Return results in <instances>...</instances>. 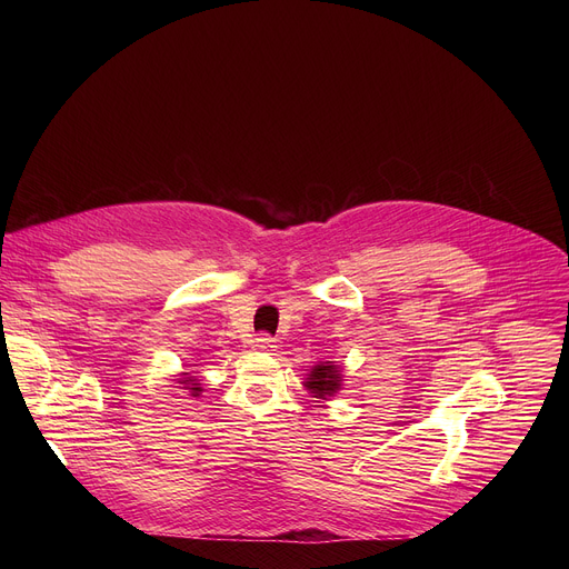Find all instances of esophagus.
Returning <instances> with one entry per match:
<instances>
[{
	"instance_id": "1",
	"label": "esophagus",
	"mask_w": 569,
	"mask_h": 569,
	"mask_svg": "<svg viewBox=\"0 0 569 569\" xmlns=\"http://www.w3.org/2000/svg\"><path fill=\"white\" fill-rule=\"evenodd\" d=\"M254 347L261 351H272L277 347V340L270 333H259L254 340Z\"/></svg>"
}]
</instances>
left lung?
Wrapping results in <instances>:
<instances>
[{
  "instance_id": "obj_1",
  "label": "left lung",
  "mask_w": 569,
  "mask_h": 569,
  "mask_svg": "<svg viewBox=\"0 0 569 569\" xmlns=\"http://www.w3.org/2000/svg\"><path fill=\"white\" fill-rule=\"evenodd\" d=\"M340 367L336 365H317L312 371H310V378L306 380V387L310 389V393H315L317 398H323L333 393L338 387H340Z\"/></svg>"
}]
</instances>
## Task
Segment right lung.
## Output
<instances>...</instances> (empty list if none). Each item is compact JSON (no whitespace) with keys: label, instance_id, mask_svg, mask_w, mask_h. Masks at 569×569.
<instances>
[{"label":"right lung","instance_id":"obj_1","mask_svg":"<svg viewBox=\"0 0 569 569\" xmlns=\"http://www.w3.org/2000/svg\"><path fill=\"white\" fill-rule=\"evenodd\" d=\"M182 385H187V387H182V389H191V391H193V396H198V391H202V389L198 387V382H193V378L182 380Z\"/></svg>","mask_w":569,"mask_h":569}]
</instances>
